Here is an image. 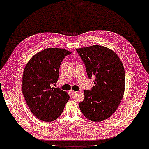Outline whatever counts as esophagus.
I'll return each mask as SVG.
<instances>
[{
  "instance_id": "34e87169",
  "label": "esophagus",
  "mask_w": 149,
  "mask_h": 149,
  "mask_svg": "<svg viewBox=\"0 0 149 149\" xmlns=\"http://www.w3.org/2000/svg\"><path fill=\"white\" fill-rule=\"evenodd\" d=\"M77 91H74V90H70V93H71V95H75V93H77Z\"/></svg>"
}]
</instances>
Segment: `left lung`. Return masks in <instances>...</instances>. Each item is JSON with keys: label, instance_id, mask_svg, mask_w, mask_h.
Returning <instances> with one entry per match:
<instances>
[{"label": "left lung", "instance_id": "8db88e82", "mask_svg": "<svg viewBox=\"0 0 149 149\" xmlns=\"http://www.w3.org/2000/svg\"><path fill=\"white\" fill-rule=\"evenodd\" d=\"M76 51L85 64L88 78H96L95 85L84 90V100L79 104L80 111L92 122L106 120L115 112L123 96V64L116 53L104 47L93 45Z\"/></svg>", "mask_w": 149, "mask_h": 149}]
</instances>
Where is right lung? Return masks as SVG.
Listing matches in <instances>:
<instances>
[{"mask_svg": "<svg viewBox=\"0 0 149 149\" xmlns=\"http://www.w3.org/2000/svg\"><path fill=\"white\" fill-rule=\"evenodd\" d=\"M70 54L62 48H47L35 54L26 65L23 93L30 111L40 120H56L69 100L65 91L52 86L59 79L61 63Z\"/></svg>", "mask_w": 149, "mask_h": 149, "instance_id": "right-lung-1", "label": "right lung"}]
</instances>
